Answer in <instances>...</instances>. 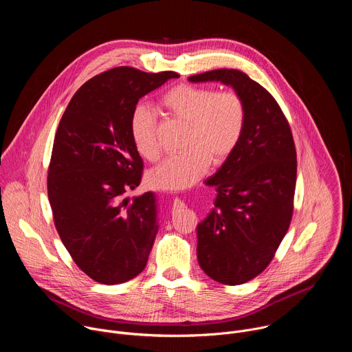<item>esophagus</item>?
I'll list each match as a JSON object with an SVG mask.
<instances>
[{
    "label": "esophagus",
    "mask_w": 352,
    "mask_h": 352,
    "mask_svg": "<svg viewBox=\"0 0 352 352\" xmlns=\"http://www.w3.org/2000/svg\"><path fill=\"white\" fill-rule=\"evenodd\" d=\"M181 205H182L181 200H179L178 197H175V199H174V206H181Z\"/></svg>",
    "instance_id": "1"
}]
</instances>
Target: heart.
I'll list each match as a JSON object with an SVG mask.
<instances>
[{
  "instance_id": "1",
  "label": "heart",
  "mask_w": 352,
  "mask_h": 352,
  "mask_svg": "<svg viewBox=\"0 0 352 352\" xmlns=\"http://www.w3.org/2000/svg\"><path fill=\"white\" fill-rule=\"evenodd\" d=\"M162 106L186 124L184 152L167 157L147 173V184L160 190H182L202 178L209 164H223L236 148L246 125V104L235 90L216 91L208 86L179 83L163 97ZM156 118L139 104L129 118V133L138 153L156 162L160 156Z\"/></svg>"
}]
</instances>
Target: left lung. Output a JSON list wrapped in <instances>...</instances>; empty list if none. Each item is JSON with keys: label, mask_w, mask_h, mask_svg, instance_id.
<instances>
[{"label": "left lung", "mask_w": 352, "mask_h": 352, "mask_svg": "<svg viewBox=\"0 0 352 352\" xmlns=\"http://www.w3.org/2000/svg\"><path fill=\"white\" fill-rule=\"evenodd\" d=\"M190 82L232 86L246 104V125L234 153L206 181L217 197L197 224V261L213 280L243 284L273 261L288 231L296 181V150L274 97L238 69H214Z\"/></svg>", "instance_id": "1"}]
</instances>
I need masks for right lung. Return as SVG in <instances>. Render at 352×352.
Returning a JSON list of instances; mask_svg holds the SVG:
<instances>
[{
    "label": "right lung",
    "mask_w": 352,
    "mask_h": 352,
    "mask_svg": "<svg viewBox=\"0 0 352 352\" xmlns=\"http://www.w3.org/2000/svg\"><path fill=\"white\" fill-rule=\"evenodd\" d=\"M179 75L117 67L83 83L56 132L47 192L58 235L76 266L113 285L144 269L159 230L152 192L129 200L143 162L129 133L139 98Z\"/></svg>",
    "instance_id": "add662e5"
}]
</instances>
